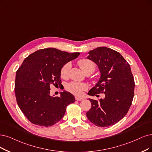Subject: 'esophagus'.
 Segmentation results:
<instances>
[{
  "label": "esophagus",
  "instance_id": "obj_1",
  "mask_svg": "<svg viewBox=\"0 0 152 152\" xmlns=\"http://www.w3.org/2000/svg\"><path fill=\"white\" fill-rule=\"evenodd\" d=\"M75 99H76V100H77V101H82V100H83V98H80V97H77V96H76V97H75Z\"/></svg>",
  "mask_w": 152,
  "mask_h": 152
}]
</instances>
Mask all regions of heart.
Masks as SVG:
<instances>
[{
    "label": "heart",
    "instance_id": "obj_1",
    "mask_svg": "<svg viewBox=\"0 0 152 152\" xmlns=\"http://www.w3.org/2000/svg\"><path fill=\"white\" fill-rule=\"evenodd\" d=\"M77 64L80 67L81 70L83 72H85L86 71H89L93 72L95 68H96V66L94 63L91 60H89L87 59H82L78 61ZM71 65L69 63H66L63 66L61 69L60 75L62 78H66L68 76V72L70 69ZM87 86L85 83H77L75 81H71L67 84L66 89L67 91H69L71 93L74 94L77 96H80L83 94L84 90L86 89Z\"/></svg>",
    "mask_w": 152,
    "mask_h": 152
}]
</instances>
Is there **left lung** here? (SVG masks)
I'll list each match as a JSON object with an SVG mask.
<instances>
[{"instance_id":"left-lung-1","label":"left lung","mask_w":152,"mask_h":152,"mask_svg":"<svg viewBox=\"0 0 152 152\" xmlns=\"http://www.w3.org/2000/svg\"><path fill=\"white\" fill-rule=\"evenodd\" d=\"M88 54L87 59L98 66L100 77L88 94L98 96L103 92L105 96L98 101L88 99L91 108L86 116L97 126L113 125L126 115L132 105L134 82L130 66L121 54L106 47H98Z\"/></svg>"}]
</instances>
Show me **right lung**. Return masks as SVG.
<instances>
[{
	"label": "right lung",
	"mask_w": 152,
	"mask_h": 152,
	"mask_svg": "<svg viewBox=\"0 0 152 152\" xmlns=\"http://www.w3.org/2000/svg\"><path fill=\"white\" fill-rule=\"evenodd\" d=\"M80 53H69L56 48L38 50L28 56L16 72L15 93L19 107L33 124L50 126L64 116L67 105L75 102L66 91L50 96V86H61V69Z\"/></svg>",
	"instance_id": "add662e5"
}]
</instances>
